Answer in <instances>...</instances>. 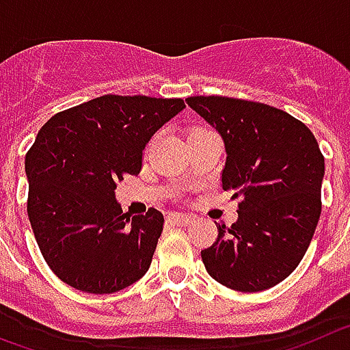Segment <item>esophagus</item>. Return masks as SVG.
Instances as JSON below:
<instances>
[{"label": "esophagus", "instance_id": "34e87169", "mask_svg": "<svg viewBox=\"0 0 350 350\" xmlns=\"http://www.w3.org/2000/svg\"><path fill=\"white\" fill-rule=\"evenodd\" d=\"M167 221L174 224V226H187L188 221H192V217L185 215V213H169L167 215Z\"/></svg>", "mask_w": 350, "mask_h": 350}]
</instances>
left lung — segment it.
<instances>
[{
    "label": "left lung",
    "mask_w": 350,
    "mask_h": 350,
    "mask_svg": "<svg viewBox=\"0 0 350 350\" xmlns=\"http://www.w3.org/2000/svg\"><path fill=\"white\" fill-rule=\"evenodd\" d=\"M187 103L226 144L221 188L239 199L238 220L218 224L200 252L218 284L259 293L301 262L321 217L322 157L305 123L280 109L229 96H190Z\"/></svg>",
    "instance_id": "left-lung-1"
}]
</instances>
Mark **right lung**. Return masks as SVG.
Masks as SVG:
<instances>
[{
  "label": "right lung",
  "mask_w": 350,
  "mask_h": 350,
  "mask_svg": "<svg viewBox=\"0 0 350 350\" xmlns=\"http://www.w3.org/2000/svg\"><path fill=\"white\" fill-rule=\"evenodd\" d=\"M185 109L181 98L103 95L57 112L26 154L28 217L54 275L70 287L112 294L150 267L163 215L130 218L116 183L139 174L158 129Z\"/></svg>",
  "instance_id": "obj_1"
}]
</instances>
